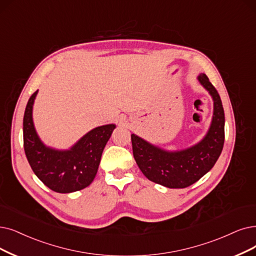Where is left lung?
<instances>
[{
    "label": "left lung",
    "instance_id": "8db88e82",
    "mask_svg": "<svg viewBox=\"0 0 256 256\" xmlns=\"http://www.w3.org/2000/svg\"><path fill=\"white\" fill-rule=\"evenodd\" d=\"M200 84L213 100V116L206 136L186 149L169 151L131 134L134 156L149 180L167 188H186L209 172L220 158L224 142V114L220 94L205 74Z\"/></svg>",
    "mask_w": 256,
    "mask_h": 256
}]
</instances>
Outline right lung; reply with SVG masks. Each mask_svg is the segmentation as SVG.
<instances>
[{
    "mask_svg": "<svg viewBox=\"0 0 256 256\" xmlns=\"http://www.w3.org/2000/svg\"><path fill=\"white\" fill-rule=\"evenodd\" d=\"M38 90L30 96L24 114V150L34 174L49 189L71 193L88 187L94 180L102 153L109 140L114 124L90 130L69 149L60 150L46 146L36 134L32 109Z\"/></svg>",
    "mask_w": 256,
    "mask_h": 256,
    "instance_id": "obj_1",
    "label": "right lung"
}]
</instances>
